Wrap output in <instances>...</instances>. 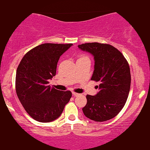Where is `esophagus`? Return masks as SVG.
Instances as JSON below:
<instances>
[{
  "label": "esophagus",
  "instance_id": "obj_1",
  "mask_svg": "<svg viewBox=\"0 0 150 150\" xmlns=\"http://www.w3.org/2000/svg\"><path fill=\"white\" fill-rule=\"evenodd\" d=\"M72 95H73V96H80V93H78L72 92Z\"/></svg>",
  "mask_w": 150,
  "mask_h": 150
}]
</instances>
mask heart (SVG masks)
Listing matches in <instances>:
<instances>
[{"label":"heart","mask_w":150,"mask_h":150,"mask_svg":"<svg viewBox=\"0 0 150 150\" xmlns=\"http://www.w3.org/2000/svg\"><path fill=\"white\" fill-rule=\"evenodd\" d=\"M86 57H86V56H80L79 57V59H83V58H86Z\"/></svg>","instance_id":"1"}]
</instances>
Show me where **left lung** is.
<instances>
[{
    "label": "left lung",
    "mask_w": 150,
    "mask_h": 150,
    "mask_svg": "<svg viewBox=\"0 0 150 150\" xmlns=\"http://www.w3.org/2000/svg\"><path fill=\"white\" fill-rule=\"evenodd\" d=\"M78 47L93 55L95 65L91 80L100 83L96 96H86L87 103L83 108V113L98 122L113 119L124 108L129 96V63L122 53L111 45L92 42Z\"/></svg>",
    "instance_id": "left-lung-1"
}]
</instances>
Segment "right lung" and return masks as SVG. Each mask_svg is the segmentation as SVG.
Returning a JSON list of instances; mask_svg holds the SVG:
<instances>
[{"mask_svg":"<svg viewBox=\"0 0 150 150\" xmlns=\"http://www.w3.org/2000/svg\"><path fill=\"white\" fill-rule=\"evenodd\" d=\"M72 44L45 43L31 49L23 56L16 75V91L20 102L31 118L50 122L59 117L72 93L48 86L56 75L59 57Z\"/></svg>","mask_w":150,"mask_h":150,"instance_id":"obj_1","label":"right lung"}]
</instances>
